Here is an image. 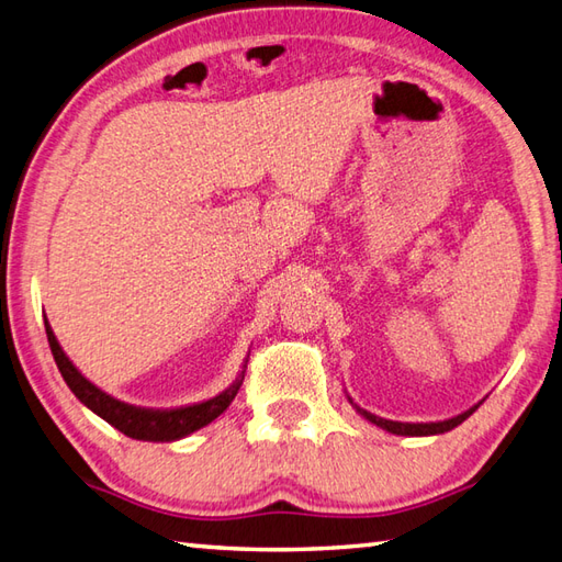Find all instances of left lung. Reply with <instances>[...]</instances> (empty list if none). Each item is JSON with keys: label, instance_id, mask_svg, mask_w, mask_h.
I'll return each mask as SVG.
<instances>
[{"label": "left lung", "instance_id": "8db88e82", "mask_svg": "<svg viewBox=\"0 0 562 562\" xmlns=\"http://www.w3.org/2000/svg\"><path fill=\"white\" fill-rule=\"evenodd\" d=\"M348 401L352 403V408L364 417V420H369V423L376 425V427H381V429H386V432H391V435H403V437H429V435H445V432H449V429H453L457 425H461V423L465 420V417H469V415H473L475 411H479V405H473V408L463 411L461 415H453V417H449V420H439V423H398V420H386V417H379V415H374V413H369V411L360 408V405H357L350 396H348Z\"/></svg>", "mask_w": 562, "mask_h": 562}]
</instances>
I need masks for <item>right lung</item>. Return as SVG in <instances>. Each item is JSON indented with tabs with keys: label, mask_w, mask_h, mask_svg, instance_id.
Here are the masks:
<instances>
[{
	"label": "right lung",
	"mask_w": 562,
	"mask_h": 562,
	"mask_svg": "<svg viewBox=\"0 0 562 562\" xmlns=\"http://www.w3.org/2000/svg\"><path fill=\"white\" fill-rule=\"evenodd\" d=\"M45 333H47V342H50L55 364L59 369V374H63V379L67 381L71 393H75V396L87 405L89 411H93L99 417H103L105 423L113 425L115 429H121L123 435L133 439L176 441L193 435L195 429L210 425L214 417H220L226 408H229V403L234 401L238 389L244 384L248 360H244L241 372H238L234 384L229 389H224L222 393H217L214 398L193 403V405H181V408H139V405L117 401L111 396V393H105L97 384H91V381L83 376L75 364H71L65 350L59 348V342L55 338L50 324H47V318H45Z\"/></svg>",
	"instance_id": "1"
}]
</instances>
